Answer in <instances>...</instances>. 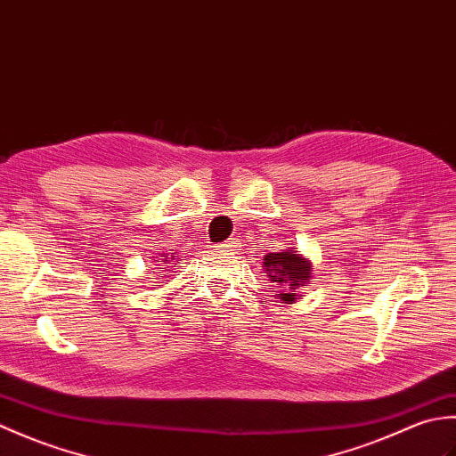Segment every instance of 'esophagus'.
Segmentation results:
<instances>
[{"label":"esophagus","mask_w":456,"mask_h":456,"mask_svg":"<svg viewBox=\"0 0 456 456\" xmlns=\"http://www.w3.org/2000/svg\"><path fill=\"white\" fill-rule=\"evenodd\" d=\"M221 248H229V250H235L237 247H239V240L237 239H229V240H225V243L223 245H219Z\"/></svg>","instance_id":"1"}]
</instances>
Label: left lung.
Segmentation results:
<instances>
[{
    "label": "left lung",
    "mask_w": 456,
    "mask_h": 456,
    "mask_svg": "<svg viewBox=\"0 0 456 456\" xmlns=\"http://www.w3.org/2000/svg\"><path fill=\"white\" fill-rule=\"evenodd\" d=\"M265 268L266 274L270 276V282H274L280 288L288 286L289 292L304 286L312 278V265L297 253H289V250H284V253H268L265 256ZM289 292L278 294V297L284 299V302H294L296 294Z\"/></svg>",
    "instance_id": "1"
}]
</instances>
